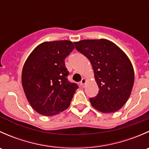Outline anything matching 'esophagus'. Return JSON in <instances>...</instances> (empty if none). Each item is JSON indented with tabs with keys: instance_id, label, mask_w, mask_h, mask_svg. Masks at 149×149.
Masks as SVG:
<instances>
[{
	"instance_id": "1",
	"label": "esophagus",
	"mask_w": 149,
	"mask_h": 149,
	"mask_svg": "<svg viewBox=\"0 0 149 149\" xmlns=\"http://www.w3.org/2000/svg\"><path fill=\"white\" fill-rule=\"evenodd\" d=\"M86 80L85 79H82V80L81 81V82H80V85L81 86H84V84H86Z\"/></svg>"
}]
</instances>
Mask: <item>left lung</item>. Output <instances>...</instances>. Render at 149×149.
I'll return each mask as SVG.
<instances>
[{
    "instance_id": "obj_1",
    "label": "left lung",
    "mask_w": 149,
    "mask_h": 149,
    "mask_svg": "<svg viewBox=\"0 0 149 149\" xmlns=\"http://www.w3.org/2000/svg\"><path fill=\"white\" fill-rule=\"evenodd\" d=\"M76 50L91 62L99 92L90 98L95 109L105 113L119 110L125 104L134 83L131 62L116 45L105 39L74 42Z\"/></svg>"
}]
</instances>
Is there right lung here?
Returning <instances> with one entry per match:
<instances>
[{
    "label": "right lung",
    "mask_w": 149,
    "mask_h": 149,
    "mask_svg": "<svg viewBox=\"0 0 149 149\" xmlns=\"http://www.w3.org/2000/svg\"><path fill=\"white\" fill-rule=\"evenodd\" d=\"M74 49L68 40L45 42L39 45L26 59L22 74L26 97L33 109L52 116L67 109L76 90L68 80L65 59Z\"/></svg>",
    "instance_id": "obj_1"
}]
</instances>
